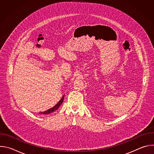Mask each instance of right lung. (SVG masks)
<instances>
[{
  "mask_svg": "<svg viewBox=\"0 0 154 154\" xmlns=\"http://www.w3.org/2000/svg\"><path fill=\"white\" fill-rule=\"evenodd\" d=\"M64 96V95L63 96V97L61 99V100L58 102V103H57V105H55L54 107H52V108L49 109L48 110H47V111H45V112H42V113H40V114H44V115H47V114H50V113H53L54 112L57 110V109H58V108L60 107V106L61 105V103H63V102Z\"/></svg>",
  "mask_w": 154,
  "mask_h": 154,
  "instance_id": "obj_1",
  "label": "right lung"
}]
</instances>
